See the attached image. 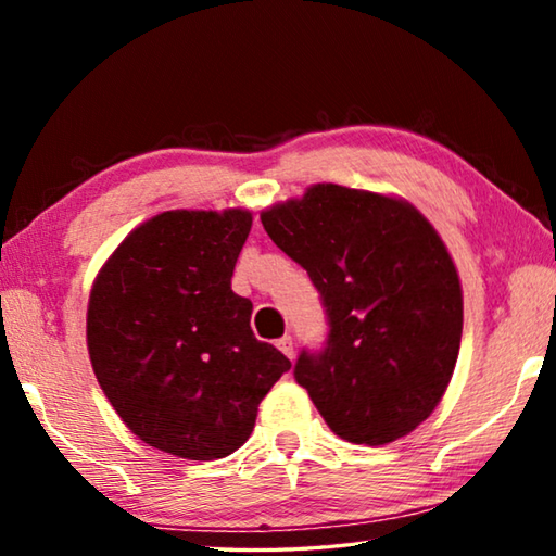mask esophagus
I'll use <instances>...</instances> for the list:
<instances>
[{"instance_id":"1","label":"esophagus","mask_w":556,"mask_h":556,"mask_svg":"<svg viewBox=\"0 0 556 556\" xmlns=\"http://www.w3.org/2000/svg\"><path fill=\"white\" fill-rule=\"evenodd\" d=\"M277 348L289 357V361L294 357V341H291V336H281L277 341Z\"/></svg>"}]
</instances>
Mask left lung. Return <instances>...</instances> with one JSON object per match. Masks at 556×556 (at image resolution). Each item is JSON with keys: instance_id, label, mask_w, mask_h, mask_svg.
<instances>
[{"instance_id": "left-lung-1", "label": "left lung", "mask_w": 556, "mask_h": 556, "mask_svg": "<svg viewBox=\"0 0 556 556\" xmlns=\"http://www.w3.org/2000/svg\"><path fill=\"white\" fill-rule=\"evenodd\" d=\"M277 248L306 269L326 341L301 348L294 380L351 444H388L446 392L464 328L454 262L409 203L318 184L262 213Z\"/></svg>"}]
</instances>
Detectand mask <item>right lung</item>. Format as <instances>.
<instances>
[{
  "mask_svg": "<svg viewBox=\"0 0 556 556\" xmlns=\"http://www.w3.org/2000/svg\"><path fill=\"white\" fill-rule=\"evenodd\" d=\"M248 211H166L108 260L88 304V351L122 421L166 454L230 456L291 363L250 328L230 287Z\"/></svg>",
  "mask_w": 556,
  "mask_h": 556,
  "instance_id": "right-lung-1",
  "label": "right lung"
}]
</instances>
